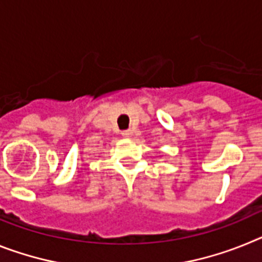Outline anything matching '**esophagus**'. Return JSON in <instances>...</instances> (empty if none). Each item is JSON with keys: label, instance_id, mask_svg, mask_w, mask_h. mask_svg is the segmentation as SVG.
I'll list each match as a JSON object with an SVG mask.
<instances>
[{"label": "esophagus", "instance_id": "esophagus-1", "mask_svg": "<svg viewBox=\"0 0 262 262\" xmlns=\"http://www.w3.org/2000/svg\"><path fill=\"white\" fill-rule=\"evenodd\" d=\"M122 136L124 137H132V134H133V130L132 129H126V130H122Z\"/></svg>", "mask_w": 262, "mask_h": 262}]
</instances>
